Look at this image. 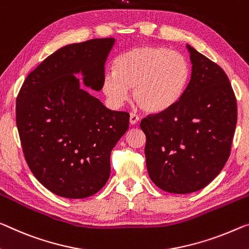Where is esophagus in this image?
<instances>
[{
	"instance_id": "esophagus-1",
	"label": "esophagus",
	"mask_w": 249,
	"mask_h": 249,
	"mask_svg": "<svg viewBox=\"0 0 249 249\" xmlns=\"http://www.w3.org/2000/svg\"><path fill=\"white\" fill-rule=\"evenodd\" d=\"M138 121H139V116L136 113H130V124L133 125V124H136Z\"/></svg>"
}]
</instances>
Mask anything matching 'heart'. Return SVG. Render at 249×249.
<instances>
[{"label":"heart","instance_id":"heart-1","mask_svg":"<svg viewBox=\"0 0 249 249\" xmlns=\"http://www.w3.org/2000/svg\"><path fill=\"white\" fill-rule=\"evenodd\" d=\"M113 72H106L102 90L111 105L120 107L132 89L135 101L148 112L169 109L185 91L190 78L186 56L164 47H140L114 60Z\"/></svg>","mask_w":249,"mask_h":249}]
</instances>
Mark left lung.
Instances as JSON below:
<instances>
[{"mask_svg": "<svg viewBox=\"0 0 249 249\" xmlns=\"http://www.w3.org/2000/svg\"><path fill=\"white\" fill-rule=\"evenodd\" d=\"M191 78L169 109L141 120L147 170L160 189L189 194L215 179L231 155L236 97L218 64L187 44Z\"/></svg>", "mask_w": 249, "mask_h": 249, "instance_id": "8db88e82", "label": "left lung"}]
</instances>
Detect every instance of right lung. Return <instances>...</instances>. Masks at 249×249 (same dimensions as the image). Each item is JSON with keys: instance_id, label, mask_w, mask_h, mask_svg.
<instances>
[{"instance_id": "1", "label": "right lung", "mask_w": 249, "mask_h": 249, "mask_svg": "<svg viewBox=\"0 0 249 249\" xmlns=\"http://www.w3.org/2000/svg\"><path fill=\"white\" fill-rule=\"evenodd\" d=\"M113 37L69 44L49 55L23 82L17 125L25 160L51 193L81 199L110 177V154L129 128V113L107 109L80 86L102 89Z\"/></svg>"}]
</instances>
